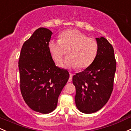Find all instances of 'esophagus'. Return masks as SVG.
I'll list each match as a JSON object with an SVG mask.
<instances>
[{
	"mask_svg": "<svg viewBox=\"0 0 131 131\" xmlns=\"http://www.w3.org/2000/svg\"><path fill=\"white\" fill-rule=\"evenodd\" d=\"M72 78H73V74L72 73H70V78L68 80V82H71L72 81Z\"/></svg>",
	"mask_w": 131,
	"mask_h": 131,
	"instance_id": "1",
	"label": "esophagus"
}]
</instances>
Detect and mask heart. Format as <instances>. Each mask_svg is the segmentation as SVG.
Here are the masks:
<instances>
[{"mask_svg":"<svg viewBox=\"0 0 131 131\" xmlns=\"http://www.w3.org/2000/svg\"><path fill=\"white\" fill-rule=\"evenodd\" d=\"M51 58L56 63L62 60L68 51V57L60 63L61 67L86 68L93 63L98 52L95 38L88 37L77 30H67L60 34L59 40H50L48 44Z\"/></svg>","mask_w":131,"mask_h":131,"instance_id":"1","label":"heart"}]
</instances>
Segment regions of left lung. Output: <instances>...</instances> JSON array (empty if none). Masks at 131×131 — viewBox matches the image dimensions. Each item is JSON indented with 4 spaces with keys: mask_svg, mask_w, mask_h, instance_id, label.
I'll return each mask as SVG.
<instances>
[{
    "mask_svg": "<svg viewBox=\"0 0 131 131\" xmlns=\"http://www.w3.org/2000/svg\"><path fill=\"white\" fill-rule=\"evenodd\" d=\"M96 39L99 46L96 59L84 71L73 77L76 106L86 114L97 111L108 101L113 90L116 70L112 45L104 37Z\"/></svg>",
    "mask_w": 131,
    "mask_h": 131,
    "instance_id": "obj_1",
    "label": "left lung"
}]
</instances>
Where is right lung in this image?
Returning a JSON list of instances; mask_svg holds the SVG:
<instances>
[{
	"instance_id": "add662e5",
	"label": "right lung",
	"mask_w": 131,
	"mask_h": 131,
	"mask_svg": "<svg viewBox=\"0 0 131 131\" xmlns=\"http://www.w3.org/2000/svg\"><path fill=\"white\" fill-rule=\"evenodd\" d=\"M52 32L38 28L24 42L18 61L20 87L27 105L48 114L56 109L58 96L68 81V71L56 67L48 50Z\"/></svg>"
}]
</instances>
